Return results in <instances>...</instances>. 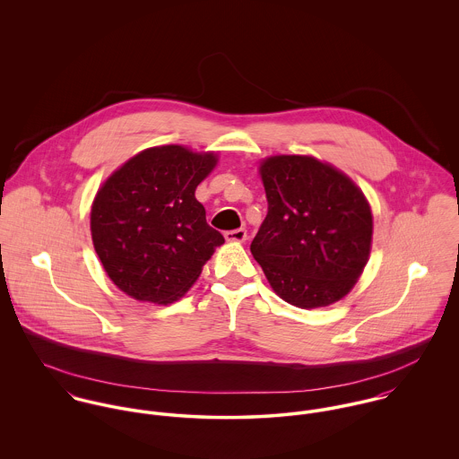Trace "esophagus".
Wrapping results in <instances>:
<instances>
[{"label": "esophagus", "mask_w": 459, "mask_h": 459, "mask_svg": "<svg viewBox=\"0 0 459 459\" xmlns=\"http://www.w3.org/2000/svg\"><path fill=\"white\" fill-rule=\"evenodd\" d=\"M224 237H226L228 242H246L247 240V231L244 228H238V230L226 231Z\"/></svg>", "instance_id": "1"}]
</instances>
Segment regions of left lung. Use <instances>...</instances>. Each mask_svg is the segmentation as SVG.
<instances>
[{
	"label": "left lung",
	"mask_w": 459,
	"mask_h": 459,
	"mask_svg": "<svg viewBox=\"0 0 459 459\" xmlns=\"http://www.w3.org/2000/svg\"><path fill=\"white\" fill-rule=\"evenodd\" d=\"M268 212L251 253L273 291L300 309L342 299L369 260L373 215L339 169L307 155H273L260 166Z\"/></svg>",
	"instance_id": "8db88e82"
}]
</instances>
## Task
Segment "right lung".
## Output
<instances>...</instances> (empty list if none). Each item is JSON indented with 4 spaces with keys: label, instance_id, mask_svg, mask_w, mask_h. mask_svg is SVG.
Wrapping results in <instances>:
<instances>
[{
    "label": "right lung",
    "instance_id": "1",
    "mask_svg": "<svg viewBox=\"0 0 459 459\" xmlns=\"http://www.w3.org/2000/svg\"><path fill=\"white\" fill-rule=\"evenodd\" d=\"M215 164L212 152L155 146L134 155L99 189L90 217L93 247L109 279L132 299L178 300L224 244L195 196Z\"/></svg>",
    "mask_w": 459,
    "mask_h": 459
}]
</instances>
